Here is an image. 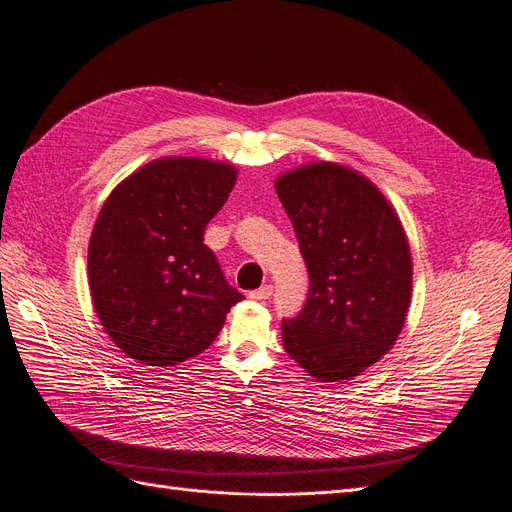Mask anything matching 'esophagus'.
<instances>
[{"mask_svg":"<svg viewBox=\"0 0 512 512\" xmlns=\"http://www.w3.org/2000/svg\"><path fill=\"white\" fill-rule=\"evenodd\" d=\"M270 295H272V287L270 285H263L257 291H251L249 298L255 300V302H266V300H270Z\"/></svg>","mask_w":512,"mask_h":512,"instance_id":"1","label":"esophagus"}]
</instances>
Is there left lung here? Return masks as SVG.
I'll return each instance as SVG.
<instances>
[{"instance_id": "left-lung-1", "label": "left lung", "mask_w": 512, "mask_h": 512, "mask_svg": "<svg viewBox=\"0 0 512 512\" xmlns=\"http://www.w3.org/2000/svg\"><path fill=\"white\" fill-rule=\"evenodd\" d=\"M310 276L304 310L283 321V344L319 383L366 372L398 342L412 298L404 225L368 176L334 161L274 180Z\"/></svg>"}]
</instances>
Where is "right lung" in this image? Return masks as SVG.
<instances>
[{
	"mask_svg": "<svg viewBox=\"0 0 512 512\" xmlns=\"http://www.w3.org/2000/svg\"><path fill=\"white\" fill-rule=\"evenodd\" d=\"M238 180L234 163L159 157L110 191L89 240V289L110 340L144 366L206 351L242 293L227 285L204 229Z\"/></svg>",
	"mask_w": 512,
	"mask_h": 512,
	"instance_id": "add662e5",
	"label": "right lung"
}]
</instances>
